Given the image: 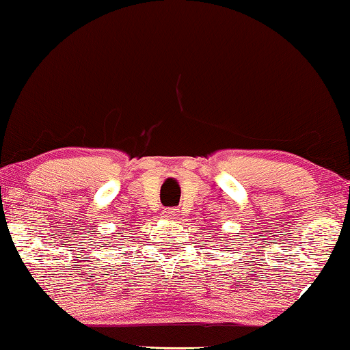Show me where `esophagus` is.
Listing matches in <instances>:
<instances>
[{
  "mask_svg": "<svg viewBox=\"0 0 350 350\" xmlns=\"http://www.w3.org/2000/svg\"><path fill=\"white\" fill-rule=\"evenodd\" d=\"M179 214H180V211L176 208H170L168 211H166V217H170V219H177L179 217Z\"/></svg>",
  "mask_w": 350,
  "mask_h": 350,
  "instance_id": "1",
  "label": "esophagus"
}]
</instances>
